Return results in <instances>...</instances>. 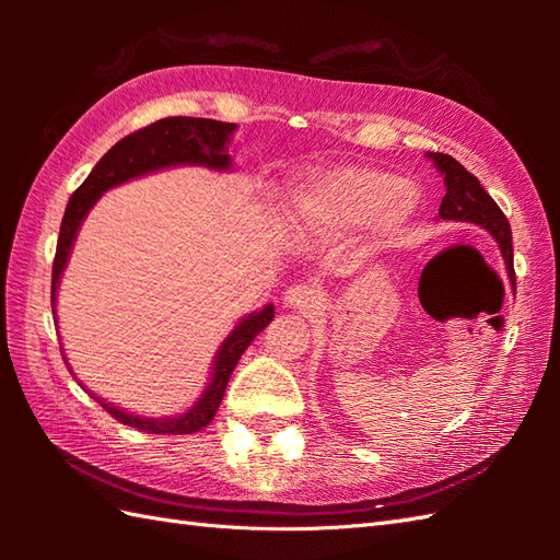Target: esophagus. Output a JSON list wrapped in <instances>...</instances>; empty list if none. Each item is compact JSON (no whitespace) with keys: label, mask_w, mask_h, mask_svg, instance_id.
Returning <instances> with one entry per match:
<instances>
[{"label":"esophagus","mask_w":560,"mask_h":560,"mask_svg":"<svg viewBox=\"0 0 560 560\" xmlns=\"http://www.w3.org/2000/svg\"><path fill=\"white\" fill-rule=\"evenodd\" d=\"M283 303L295 311H313L319 303H323V293L315 287H291L283 293Z\"/></svg>","instance_id":"1"}]
</instances>
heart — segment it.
<instances>
[{"instance_id":"obj_1","label":"heart","mask_w":560,"mask_h":560,"mask_svg":"<svg viewBox=\"0 0 560 560\" xmlns=\"http://www.w3.org/2000/svg\"><path fill=\"white\" fill-rule=\"evenodd\" d=\"M413 197L407 180L368 165H339L315 173L295 189L293 213L303 233L351 231L380 221L385 229L409 219Z\"/></svg>"}]
</instances>
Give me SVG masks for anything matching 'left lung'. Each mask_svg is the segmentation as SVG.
Wrapping results in <instances>:
<instances>
[{
    "instance_id": "obj_1",
    "label": "left lung",
    "mask_w": 560,
    "mask_h": 560,
    "mask_svg": "<svg viewBox=\"0 0 560 560\" xmlns=\"http://www.w3.org/2000/svg\"><path fill=\"white\" fill-rule=\"evenodd\" d=\"M433 161L438 173L443 175L445 197L440 201L438 221H462L474 223L489 233L501 249L510 287L515 291V267H513V231L501 207L486 192L481 183L459 161L447 153H425Z\"/></svg>"
}]
</instances>
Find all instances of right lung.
I'll list each match as a JSON object with an SVG mask.
<instances>
[{"instance_id": "obj_1", "label": "right lung", "mask_w": 560, "mask_h": 560, "mask_svg": "<svg viewBox=\"0 0 560 560\" xmlns=\"http://www.w3.org/2000/svg\"><path fill=\"white\" fill-rule=\"evenodd\" d=\"M235 132L233 122H219L207 120V117H165V120L153 122L135 135H127L125 139L105 153L96 163V168L89 173L86 180L79 185L74 195L69 197V205L65 211L62 225H59V241L52 265V315L57 319V289L62 271L69 261L71 247H74L77 233L81 229L83 219L89 217L91 207L108 192V189L122 185L135 177L156 173L163 168H175V165H201L209 171H231L233 159L229 153L231 137ZM273 319V305H265L261 311L245 315L237 323L231 335L221 341V347L213 355L211 363V377L209 385L201 392L199 399L180 416H163V419H151V416H139L132 411H125L115 404L105 401L96 395H91L101 407L115 416L117 421L125 425L139 428L147 433L159 435H187L197 433L201 428L209 425L213 416L219 411V404L223 399L225 385L233 373L235 363L249 347L261 329H265ZM89 392V389H86Z\"/></svg>"}]
</instances>
